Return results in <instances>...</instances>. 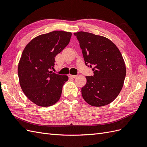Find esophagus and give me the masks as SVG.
<instances>
[{
	"mask_svg": "<svg viewBox=\"0 0 147 147\" xmlns=\"http://www.w3.org/2000/svg\"><path fill=\"white\" fill-rule=\"evenodd\" d=\"M69 77H70V78H76V77H77V75H71V74H69Z\"/></svg>",
	"mask_w": 147,
	"mask_h": 147,
	"instance_id": "obj_1",
	"label": "esophagus"
}]
</instances>
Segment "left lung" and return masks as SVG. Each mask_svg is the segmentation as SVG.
Instances as JSON below:
<instances>
[{
  "mask_svg": "<svg viewBox=\"0 0 147 147\" xmlns=\"http://www.w3.org/2000/svg\"><path fill=\"white\" fill-rule=\"evenodd\" d=\"M80 43L86 65L92 67L93 76H86L82 88L83 98L88 104L102 107L110 104L123 86L126 69L119 49L100 35L80 31L74 33Z\"/></svg>",
  "mask_w": 147,
  "mask_h": 147,
  "instance_id": "1",
  "label": "left lung"
}]
</instances>
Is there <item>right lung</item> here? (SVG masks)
Segmentation results:
<instances>
[{"label":"right lung","mask_w":147,"mask_h":147,"mask_svg":"<svg viewBox=\"0 0 147 147\" xmlns=\"http://www.w3.org/2000/svg\"><path fill=\"white\" fill-rule=\"evenodd\" d=\"M72 33L62 30L40 35L24 48L18 74L21 88L28 98L40 107H49L60 99L67 75L50 71L55 57L68 45Z\"/></svg>","instance_id":"1"}]
</instances>
